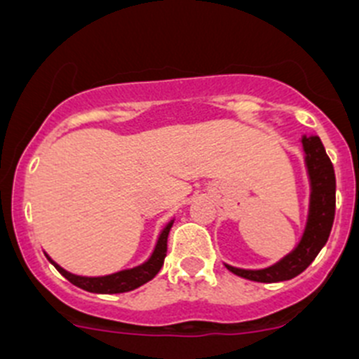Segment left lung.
I'll use <instances>...</instances> for the list:
<instances>
[{"instance_id":"1","label":"left lung","mask_w":359,"mask_h":359,"mask_svg":"<svg viewBox=\"0 0 359 359\" xmlns=\"http://www.w3.org/2000/svg\"><path fill=\"white\" fill-rule=\"evenodd\" d=\"M304 161H306L308 177H310V210H308L306 229L292 253L266 269L250 271L226 266L230 273L241 278L260 283H276V281L292 280L310 266L324 244L327 243L334 219V203H337V180L334 170L324 150L319 136H303Z\"/></svg>"}]
</instances>
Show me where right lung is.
I'll return each mask as SVG.
<instances>
[{
	"instance_id": "add662e5",
	"label": "right lung",
	"mask_w": 359,
	"mask_h": 359,
	"mask_svg": "<svg viewBox=\"0 0 359 359\" xmlns=\"http://www.w3.org/2000/svg\"><path fill=\"white\" fill-rule=\"evenodd\" d=\"M173 221H170L168 225L164 226V230L161 232L159 239H157L156 250H154L152 257L147 260L145 264L138 267H133V269L120 271V273L108 274V276H97V278H88V276H78V274L67 273L63 267H60L58 264L53 262L51 259L48 260L53 264V266L58 269V273L62 276H65L67 280L72 283V285L79 287V289L86 290V292L93 294H120V292H129V290L138 289L143 283L152 280L157 273L161 271L164 264V257H166V243H168V233L170 229H172Z\"/></svg>"
}]
</instances>
